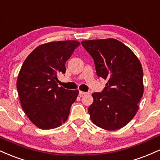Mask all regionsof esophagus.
<instances>
[{
    "instance_id": "obj_1",
    "label": "esophagus",
    "mask_w": 160,
    "mask_h": 160,
    "mask_svg": "<svg viewBox=\"0 0 160 160\" xmlns=\"http://www.w3.org/2000/svg\"><path fill=\"white\" fill-rule=\"evenodd\" d=\"M87 94H89V92H82V91L79 92V95H80V96H82V95H87Z\"/></svg>"
}]
</instances>
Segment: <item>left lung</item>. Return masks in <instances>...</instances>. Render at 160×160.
<instances>
[{"label":"left lung","mask_w":160,"mask_h":160,"mask_svg":"<svg viewBox=\"0 0 160 160\" xmlns=\"http://www.w3.org/2000/svg\"><path fill=\"white\" fill-rule=\"evenodd\" d=\"M94 60L98 78L107 80L102 92H94L88 108L92 122L106 130L119 129L136 114L143 93V69L127 46L108 38L81 42Z\"/></svg>","instance_id":"8db88e82"}]
</instances>
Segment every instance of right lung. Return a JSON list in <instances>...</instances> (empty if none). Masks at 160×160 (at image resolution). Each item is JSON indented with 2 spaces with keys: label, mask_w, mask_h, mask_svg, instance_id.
Instances as JSON below:
<instances>
[{
  "label": "right lung",
  "mask_w": 160,
  "mask_h": 160,
  "mask_svg": "<svg viewBox=\"0 0 160 160\" xmlns=\"http://www.w3.org/2000/svg\"><path fill=\"white\" fill-rule=\"evenodd\" d=\"M80 44L77 40L49 42L34 49L24 62L16 87L23 111L37 127L55 128L68 118L79 90L58 87V75L65 74V62Z\"/></svg>",
  "instance_id": "add662e5"
}]
</instances>
